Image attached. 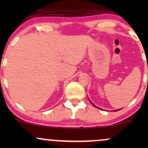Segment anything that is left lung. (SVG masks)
<instances>
[{
	"label": "left lung",
	"instance_id": "left-lung-1",
	"mask_svg": "<svg viewBox=\"0 0 148 148\" xmlns=\"http://www.w3.org/2000/svg\"><path fill=\"white\" fill-rule=\"evenodd\" d=\"M90 102H91V101H90ZM91 103H92V105H93V106H94L95 107H96V108H99V107L96 106H95V104H94V103H93L92 102H91ZM99 109H101V108H99ZM120 109H122V108H120ZM120 109H118V110H114V111H119V110H120Z\"/></svg>",
	"mask_w": 148,
	"mask_h": 148
}]
</instances>
